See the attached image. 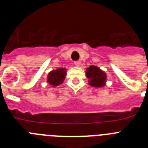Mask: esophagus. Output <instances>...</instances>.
<instances>
[{"mask_svg":"<svg viewBox=\"0 0 148 148\" xmlns=\"http://www.w3.org/2000/svg\"><path fill=\"white\" fill-rule=\"evenodd\" d=\"M80 64H81V62L79 61H75V62H74V64H75L76 66H79V65H80Z\"/></svg>","mask_w":148,"mask_h":148,"instance_id":"1","label":"esophagus"}]
</instances>
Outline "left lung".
<instances>
[{
    "label": "left lung",
    "instance_id": "left-lung-1",
    "mask_svg": "<svg viewBox=\"0 0 148 148\" xmlns=\"http://www.w3.org/2000/svg\"><path fill=\"white\" fill-rule=\"evenodd\" d=\"M86 75L88 78V83L93 87H102L106 84L107 75L103 70L96 66H90L86 69Z\"/></svg>",
    "mask_w": 148,
    "mask_h": 148
}]
</instances>
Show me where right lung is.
<instances>
[{
  "label": "right lung",
  "mask_w": 148,
  "mask_h": 148,
  "mask_svg": "<svg viewBox=\"0 0 148 148\" xmlns=\"http://www.w3.org/2000/svg\"><path fill=\"white\" fill-rule=\"evenodd\" d=\"M66 75V68H58L55 70H52L48 73L47 82L52 87H56L61 85L64 82Z\"/></svg>",
  "instance_id": "right-lung-1"
}]
</instances>
